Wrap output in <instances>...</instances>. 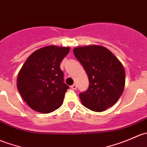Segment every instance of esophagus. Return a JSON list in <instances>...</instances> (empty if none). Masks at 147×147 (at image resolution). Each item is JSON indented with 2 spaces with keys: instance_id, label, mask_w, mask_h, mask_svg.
Segmentation results:
<instances>
[{
  "instance_id": "34e87169",
  "label": "esophagus",
  "mask_w": 147,
  "mask_h": 147,
  "mask_svg": "<svg viewBox=\"0 0 147 147\" xmlns=\"http://www.w3.org/2000/svg\"><path fill=\"white\" fill-rule=\"evenodd\" d=\"M71 88L72 89V90H75L77 89V85L75 84H72V86H71Z\"/></svg>"
}]
</instances>
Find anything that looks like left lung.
<instances>
[{
  "label": "left lung",
  "instance_id": "1",
  "mask_svg": "<svg viewBox=\"0 0 147 147\" xmlns=\"http://www.w3.org/2000/svg\"><path fill=\"white\" fill-rule=\"evenodd\" d=\"M73 53L90 82L88 90L80 94L82 105L94 112H103L113 106L125 86V71L121 62L102 45L78 46Z\"/></svg>",
  "mask_w": 147,
  "mask_h": 147
}]
</instances>
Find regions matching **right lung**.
<instances>
[{
  "instance_id": "obj_1",
  "label": "right lung",
  "mask_w": 147,
  "mask_h": 147,
  "mask_svg": "<svg viewBox=\"0 0 147 147\" xmlns=\"http://www.w3.org/2000/svg\"><path fill=\"white\" fill-rule=\"evenodd\" d=\"M69 49L53 45L41 47L22 66L18 75V90L33 110L47 114L63 105L69 86L63 82L64 74L60 65Z\"/></svg>"
}]
</instances>
